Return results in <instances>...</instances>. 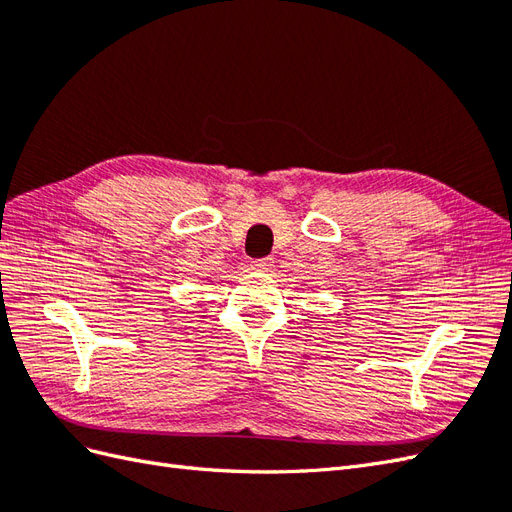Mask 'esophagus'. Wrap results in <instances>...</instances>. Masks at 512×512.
Listing matches in <instances>:
<instances>
[{"mask_svg": "<svg viewBox=\"0 0 512 512\" xmlns=\"http://www.w3.org/2000/svg\"><path fill=\"white\" fill-rule=\"evenodd\" d=\"M273 267V258H260L252 262V269L256 271H269Z\"/></svg>", "mask_w": 512, "mask_h": 512, "instance_id": "esophagus-1", "label": "esophagus"}]
</instances>
